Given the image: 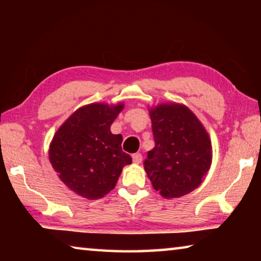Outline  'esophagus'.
<instances>
[{"mask_svg":"<svg viewBox=\"0 0 261 261\" xmlns=\"http://www.w3.org/2000/svg\"><path fill=\"white\" fill-rule=\"evenodd\" d=\"M132 159H134L135 163H140L141 161H143V155H141L140 153H136L132 155Z\"/></svg>","mask_w":261,"mask_h":261,"instance_id":"esophagus-1","label":"esophagus"}]
</instances>
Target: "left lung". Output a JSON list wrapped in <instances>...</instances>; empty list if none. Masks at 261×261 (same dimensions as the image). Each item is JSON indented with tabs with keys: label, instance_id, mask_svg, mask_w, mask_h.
<instances>
[{
	"label": "left lung",
	"instance_id": "1",
	"mask_svg": "<svg viewBox=\"0 0 261 261\" xmlns=\"http://www.w3.org/2000/svg\"><path fill=\"white\" fill-rule=\"evenodd\" d=\"M148 112L155 146L144 161L147 177L167 199L185 196L199 187L211 168L208 132L183 103H160Z\"/></svg>",
	"mask_w": 261,
	"mask_h": 261
}]
</instances>
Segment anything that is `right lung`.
<instances>
[{
	"label": "right lung",
	"mask_w": 261,
	"mask_h": 261,
	"mask_svg": "<svg viewBox=\"0 0 261 261\" xmlns=\"http://www.w3.org/2000/svg\"><path fill=\"white\" fill-rule=\"evenodd\" d=\"M124 103H90L78 108L55 132L49 161L59 178L86 199L105 197L115 188L132 159L122 151V136L110 125Z\"/></svg>",
	"instance_id": "obj_1"
}]
</instances>
